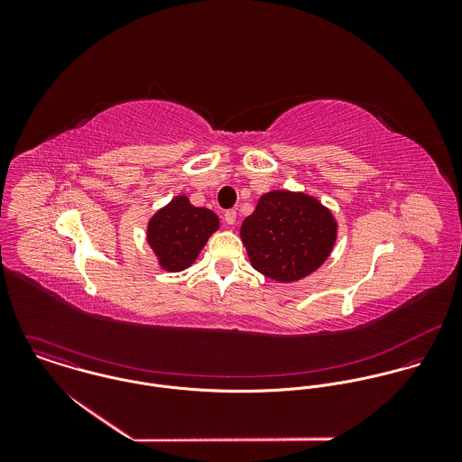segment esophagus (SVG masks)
Returning <instances> with one entry per match:
<instances>
[{"label":"esophagus","instance_id":"obj_1","mask_svg":"<svg viewBox=\"0 0 462 462\" xmlns=\"http://www.w3.org/2000/svg\"><path fill=\"white\" fill-rule=\"evenodd\" d=\"M224 220H226V224L233 226L236 222V211L235 209H226L224 211Z\"/></svg>","mask_w":462,"mask_h":462}]
</instances>
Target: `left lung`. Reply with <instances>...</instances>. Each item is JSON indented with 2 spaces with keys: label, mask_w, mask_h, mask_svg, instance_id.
I'll return each mask as SVG.
<instances>
[{
  "label": "left lung",
  "mask_w": 462,
  "mask_h": 462,
  "mask_svg": "<svg viewBox=\"0 0 462 462\" xmlns=\"http://www.w3.org/2000/svg\"><path fill=\"white\" fill-rule=\"evenodd\" d=\"M240 235L258 272L291 282L328 260L336 242V222L317 199L277 190L262 196Z\"/></svg>",
  "instance_id": "left-lung-1"
}]
</instances>
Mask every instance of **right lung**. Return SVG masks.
Listing matches in <instances>:
<instances>
[{"label": "right lung", "mask_w": 462, "mask_h": 462, "mask_svg": "<svg viewBox=\"0 0 462 462\" xmlns=\"http://www.w3.org/2000/svg\"><path fill=\"white\" fill-rule=\"evenodd\" d=\"M218 229V217L206 208H196L189 198L180 196L162 208L147 227V242L158 256L162 268L171 272L185 270Z\"/></svg>", "instance_id": "obj_1"}]
</instances>
